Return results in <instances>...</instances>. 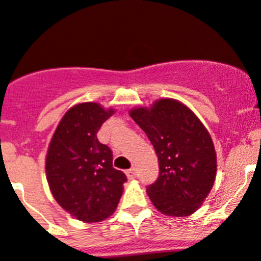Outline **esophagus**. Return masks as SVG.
<instances>
[{
    "instance_id": "1",
    "label": "esophagus",
    "mask_w": 261,
    "mask_h": 261,
    "mask_svg": "<svg viewBox=\"0 0 261 261\" xmlns=\"http://www.w3.org/2000/svg\"><path fill=\"white\" fill-rule=\"evenodd\" d=\"M126 176H127V178L128 179H134V178H136V174H137V172H136V170L135 168H130V170H127L126 171Z\"/></svg>"
}]
</instances>
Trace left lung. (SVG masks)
Wrapping results in <instances>:
<instances>
[{
    "label": "left lung",
    "instance_id": "8db88e82",
    "mask_svg": "<svg viewBox=\"0 0 261 261\" xmlns=\"http://www.w3.org/2000/svg\"><path fill=\"white\" fill-rule=\"evenodd\" d=\"M128 114L159 159V178L146 188L151 202L166 216L193 214L216 181L217 154L208 130L191 109L174 99H160Z\"/></svg>",
    "mask_w": 261,
    "mask_h": 261
}]
</instances>
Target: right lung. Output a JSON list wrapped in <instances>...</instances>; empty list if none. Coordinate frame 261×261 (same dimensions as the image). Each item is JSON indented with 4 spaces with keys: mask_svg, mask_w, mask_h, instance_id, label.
<instances>
[{
    "mask_svg": "<svg viewBox=\"0 0 261 261\" xmlns=\"http://www.w3.org/2000/svg\"><path fill=\"white\" fill-rule=\"evenodd\" d=\"M115 113L98 102L70 108L51 137L45 173L54 199L85 223L101 222L116 210L127 181L113 167V152L96 134Z\"/></svg>",
    "mask_w": 261,
    "mask_h": 261,
    "instance_id": "1",
    "label": "right lung"
}]
</instances>
